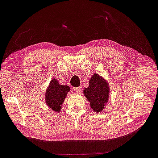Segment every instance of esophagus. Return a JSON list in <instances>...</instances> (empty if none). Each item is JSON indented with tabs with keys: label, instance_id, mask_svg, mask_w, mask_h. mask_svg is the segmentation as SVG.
I'll return each mask as SVG.
<instances>
[{
	"label": "esophagus",
	"instance_id": "esophagus-1",
	"mask_svg": "<svg viewBox=\"0 0 158 158\" xmlns=\"http://www.w3.org/2000/svg\"><path fill=\"white\" fill-rule=\"evenodd\" d=\"M72 90H73V92L75 93V94H77L81 92V89H80L79 87H76V88H73Z\"/></svg>",
	"mask_w": 158,
	"mask_h": 158
}]
</instances>
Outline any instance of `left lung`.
Masks as SVG:
<instances>
[{
	"instance_id": "8db88e82",
	"label": "left lung",
	"mask_w": 158,
	"mask_h": 158,
	"mask_svg": "<svg viewBox=\"0 0 158 158\" xmlns=\"http://www.w3.org/2000/svg\"><path fill=\"white\" fill-rule=\"evenodd\" d=\"M83 92L94 111L101 113L109 98V86L107 81L98 74H94L89 80V86Z\"/></svg>"
}]
</instances>
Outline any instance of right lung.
Masks as SVG:
<instances>
[{"label": "right lung", "mask_w": 158, "mask_h": 158, "mask_svg": "<svg viewBox=\"0 0 158 158\" xmlns=\"http://www.w3.org/2000/svg\"><path fill=\"white\" fill-rule=\"evenodd\" d=\"M69 91V86L60 85L56 79H52L45 93L46 104L53 111L60 112L62 109L61 105Z\"/></svg>", "instance_id": "obj_1"}]
</instances>
